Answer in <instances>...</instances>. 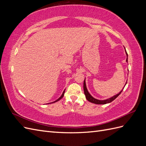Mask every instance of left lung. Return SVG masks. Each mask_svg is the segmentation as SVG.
<instances>
[{
  "label": "left lung",
  "instance_id": "obj_1",
  "mask_svg": "<svg viewBox=\"0 0 146 146\" xmlns=\"http://www.w3.org/2000/svg\"><path fill=\"white\" fill-rule=\"evenodd\" d=\"M125 53H126V55H127V59H126V61L127 62H128V54L127 53L125 50ZM127 84V82L125 83L124 86L126 85ZM123 89L119 92L118 94L114 95V96L111 97V98H110L109 99H105V100H99V99H95L93 97H92L90 94V92H88V89L86 88V82H85V80H84L83 82V90H84V93H85V97H86V99L90 102L91 103H93V104H100V105H104V104H109L110 102H111L112 101H113L114 99H115L116 98H117V97L119 96V94H120L122 91H123Z\"/></svg>",
  "mask_w": 146,
  "mask_h": 146
}]
</instances>
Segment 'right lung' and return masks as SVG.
Listing matches in <instances>:
<instances>
[{"label": "right lung", "instance_id": "right-lung-1", "mask_svg": "<svg viewBox=\"0 0 146 146\" xmlns=\"http://www.w3.org/2000/svg\"><path fill=\"white\" fill-rule=\"evenodd\" d=\"M64 92H65V90H64V91L63 92L62 94H61V96L60 97V98H59L58 99H56V100H55V101H54V102H51V103H55V102H57V101L60 100L61 99H62V98H63V96H64Z\"/></svg>", "mask_w": 146, "mask_h": 146}]
</instances>
